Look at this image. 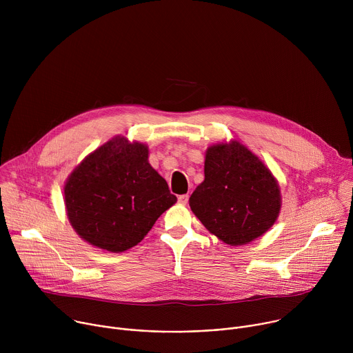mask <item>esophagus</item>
<instances>
[{
  "label": "esophagus",
  "mask_w": 353,
  "mask_h": 353,
  "mask_svg": "<svg viewBox=\"0 0 353 353\" xmlns=\"http://www.w3.org/2000/svg\"><path fill=\"white\" fill-rule=\"evenodd\" d=\"M179 204H181V205H185L187 203H188V195L187 194H183V195H179Z\"/></svg>",
  "instance_id": "obj_1"
}]
</instances>
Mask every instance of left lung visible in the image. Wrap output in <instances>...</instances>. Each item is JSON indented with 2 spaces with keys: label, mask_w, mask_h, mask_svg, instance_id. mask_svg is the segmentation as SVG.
I'll return each instance as SVG.
<instances>
[{
  "label": "left lung",
  "mask_w": 353,
  "mask_h": 353,
  "mask_svg": "<svg viewBox=\"0 0 353 353\" xmlns=\"http://www.w3.org/2000/svg\"><path fill=\"white\" fill-rule=\"evenodd\" d=\"M204 174L190 196V208L219 240L244 245L272 228L282 207L281 188L245 145L232 139L208 146Z\"/></svg>",
  "instance_id": "obj_1"
}]
</instances>
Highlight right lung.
<instances>
[{
  "instance_id": "add662e5",
  "label": "right lung",
  "mask_w": 353,
  "mask_h": 353,
  "mask_svg": "<svg viewBox=\"0 0 353 353\" xmlns=\"http://www.w3.org/2000/svg\"><path fill=\"white\" fill-rule=\"evenodd\" d=\"M148 157L146 143L117 135L72 170L64 185V203L81 239L121 253L137 245L176 204V195Z\"/></svg>"
}]
</instances>
